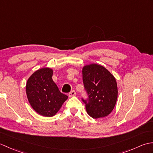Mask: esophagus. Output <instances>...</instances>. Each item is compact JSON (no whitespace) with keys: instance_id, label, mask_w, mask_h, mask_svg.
Segmentation results:
<instances>
[{"instance_id":"esophagus-1","label":"esophagus","mask_w":153,"mask_h":153,"mask_svg":"<svg viewBox=\"0 0 153 153\" xmlns=\"http://www.w3.org/2000/svg\"><path fill=\"white\" fill-rule=\"evenodd\" d=\"M76 95V91H75L74 90H72L71 91V92H70L69 93V94H68V96H69L70 97H74V96H75Z\"/></svg>"}]
</instances>
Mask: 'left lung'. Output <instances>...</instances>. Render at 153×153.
<instances>
[{"label": "left lung", "instance_id": "left-lung-1", "mask_svg": "<svg viewBox=\"0 0 153 153\" xmlns=\"http://www.w3.org/2000/svg\"><path fill=\"white\" fill-rule=\"evenodd\" d=\"M84 89L87 98H82L88 114L93 118H103L114 108L118 87L115 77L100 65L92 64L82 70Z\"/></svg>", "mask_w": 153, "mask_h": 153}]
</instances>
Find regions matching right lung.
<instances>
[{
	"mask_svg": "<svg viewBox=\"0 0 153 153\" xmlns=\"http://www.w3.org/2000/svg\"><path fill=\"white\" fill-rule=\"evenodd\" d=\"M53 73L50 68H41L31 75L26 83L27 97L32 108L46 117L56 114L68 99L53 82Z\"/></svg>",
	"mask_w": 153,
	"mask_h": 153,
	"instance_id": "add662e5",
	"label": "right lung"
}]
</instances>
